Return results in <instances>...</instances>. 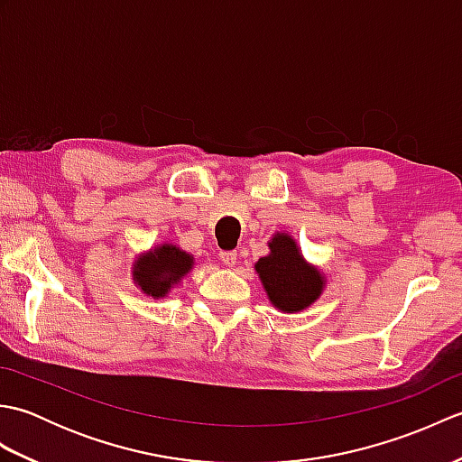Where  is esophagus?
I'll return each instance as SVG.
<instances>
[{
  "mask_svg": "<svg viewBox=\"0 0 462 462\" xmlns=\"http://www.w3.org/2000/svg\"><path fill=\"white\" fill-rule=\"evenodd\" d=\"M236 260H238V254L236 252H220V262L224 266H236Z\"/></svg>",
  "mask_w": 462,
  "mask_h": 462,
  "instance_id": "1",
  "label": "esophagus"
}]
</instances>
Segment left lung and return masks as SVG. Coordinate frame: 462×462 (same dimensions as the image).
Here are the masks:
<instances>
[{"instance_id":"left-lung-1","label":"left lung","mask_w":462,"mask_h":462,"mask_svg":"<svg viewBox=\"0 0 462 462\" xmlns=\"http://www.w3.org/2000/svg\"><path fill=\"white\" fill-rule=\"evenodd\" d=\"M256 272L270 301L288 313L306 310L323 290V276L303 260L298 244L288 234L272 238L270 254L258 260Z\"/></svg>"}]
</instances>
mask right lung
<instances>
[{
	"label": "right lung",
	"mask_w": 462,
	"mask_h": 462,
	"mask_svg": "<svg viewBox=\"0 0 462 462\" xmlns=\"http://www.w3.org/2000/svg\"><path fill=\"white\" fill-rule=\"evenodd\" d=\"M192 256L172 244L151 250L134 263L133 276L139 288L152 298H162L192 268Z\"/></svg>",
	"instance_id": "right-lung-1"
}]
</instances>
